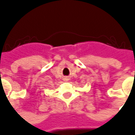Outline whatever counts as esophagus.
I'll return each instance as SVG.
<instances>
[{
  "mask_svg": "<svg viewBox=\"0 0 135 135\" xmlns=\"http://www.w3.org/2000/svg\"><path fill=\"white\" fill-rule=\"evenodd\" d=\"M64 80L65 81H67L68 80H69V79H68L67 77H66V78H64Z\"/></svg>",
  "mask_w": 135,
  "mask_h": 135,
  "instance_id": "esophagus-1",
  "label": "esophagus"
}]
</instances>
